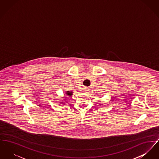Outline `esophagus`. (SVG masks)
<instances>
[{"label":"esophagus","mask_w":159,"mask_h":159,"mask_svg":"<svg viewBox=\"0 0 159 159\" xmlns=\"http://www.w3.org/2000/svg\"><path fill=\"white\" fill-rule=\"evenodd\" d=\"M88 88H84V89H83V91L84 92V93H87L88 91Z\"/></svg>","instance_id":"1"}]
</instances>
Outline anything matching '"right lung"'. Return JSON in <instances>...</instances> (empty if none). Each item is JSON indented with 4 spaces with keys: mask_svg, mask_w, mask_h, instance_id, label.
Listing matches in <instances>:
<instances>
[{
    "mask_svg": "<svg viewBox=\"0 0 159 159\" xmlns=\"http://www.w3.org/2000/svg\"><path fill=\"white\" fill-rule=\"evenodd\" d=\"M73 91H66V93H65V95H66V96H68V97H70V96H71L72 95H73ZM61 104H66L64 102H60Z\"/></svg>",
    "mask_w": 159,
    "mask_h": 159,
    "instance_id": "right-lung-1",
    "label": "right lung"
}]
</instances>
